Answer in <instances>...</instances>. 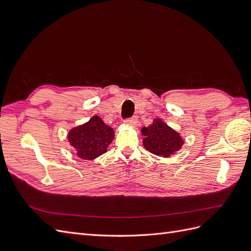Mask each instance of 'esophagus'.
I'll list each match as a JSON object with an SVG mask.
<instances>
[{
    "mask_svg": "<svg viewBox=\"0 0 251 251\" xmlns=\"http://www.w3.org/2000/svg\"><path fill=\"white\" fill-rule=\"evenodd\" d=\"M125 124L128 126H135L136 125L138 124V119H137V117H132L130 119L125 120Z\"/></svg>",
    "mask_w": 251,
    "mask_h": 251,
    "instance_id": "34e87169",
    "label": "esophagus"
}]
</instances>
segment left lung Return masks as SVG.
Instances as JSON below:
<instances>
[{"mask_svg": "<svg viewBox=\"0 0 251 251\" xmlns=\"http://www.w3.org/2000/svg\"><path fill=\"white\" fill-rule=\"evenodd\" d=\"M143 147L150 153L159 157L170 158L181 150L184 144L180 134L166 125L160 118H155L153 124L141 128Z\"/></svg>", "mask_w": 251, "mask_h": 251, "instance_id": "obj_1", "label": "left lung"}]
</instances>
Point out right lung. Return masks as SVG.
<instances>
[{
	"instance_id": "right-lung-1",
	"label": "right lung",
	"mask_w": 251,
	"mask_h": 251,
	"mask_svg": "<svg viewBox=\"0 0 251 251\" xmlns=\"http://www.w3.org/2000/svg\"><path fill=\"white\" fill-rule=\"evenodd\" d=\"M115 134L102 119L94 115L89 121L72 127L67 135L70 146L83 160H94L107 151Z\"/></svg>"
}]
</instances>
